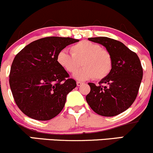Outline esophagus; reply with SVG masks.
<instances>
[{
    "instance_id": "34e87169",
    "label": "esophagus",
    "mask_w": 153,
    "mask_h": 153,
    "mask_svg": "<svg viewBox=\"0 0 153 153\" xmlns=\"http://www.w3.org/2000/svg\"><path fill=\"white\" fill-rule=\"evenodd\" d=\"M76 83H77V86H81L83 83H82V82H80V81H77Z\"/></svg>"
}]
</instances>
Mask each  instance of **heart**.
Returning a JSON list of instances; mask_svg holds the SVG:
<instances>
[{
    "label": "heart",
    "instance_id": "b5f03b06",
    "mask_svg": "<svg viewBox=\"0 0 153 153\" xmlns=\"http://www.w3.org/2000/svg\"><path fill=\"white\" fill-rule=\"evenodd\" d=\"M72 54L66 50L58 53V64L68 72H74L82 62L83 67L73 74L78 81H86L94 78L102 79L110 73L112 68V58L107 50L101 48L97 43L83 40L73 45Z\"/></svg>",
    "mask_w": 153,
    "mask_h": 153
}]
</instances>
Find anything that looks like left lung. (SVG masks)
<instances>
[{
	"label": "left lung",
	"mask_w": 153,
	"mask_h": 153,
	"mask_svg": "<svg viewBox=\"0 0 153 153\" xmlns=\"http://www.w3.org/2000/svg\"><path fill=\"white\" fill-rule=\"evenodd\" d=\"M88 39L102 45L110 53L112 68L99 82L100 85L89 83L91 90L86 100L97 114L117 116L126 111L137 97L143 77L140 60L136 53L120 41L103 36Z\"/></svg>",
	"instance_id": "8db88e82"
}]
</instances>
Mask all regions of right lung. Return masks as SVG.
I'll return each instance as SVG.
<instances>
[{
  "mask_svg": "<svg viewBox=\"0 0 153 153\" xmlns=\"http://www.w3.org/2000/svg\"><path fill=\"white\" fill-rule=\"evenodd\" d=\"M79 42L70 37L50 36L33 41L14 57L9 85L16 104L25 115L50 120L62 111L67 95L76 82L56 60L58 53Z\"/></svg>",
  "mask_w": 153,
  "mask_h": 153,
  "instance_id": "add662e5",
  "label": "right lung"
}]
</instances>
